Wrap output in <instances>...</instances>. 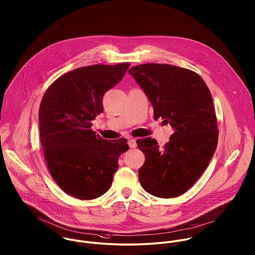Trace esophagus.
<instances>
[{"mask_svg": "<svg viewBox=\"0 0 255 255\" xmlns=\"http://www.w3.org/2000/svg\"><path fill=\"white\" fill-rule=\"evenodd\" d=\"M128 145H129V147H130V148H136L137 143H136V141H135L134 139H129V141H128Z\"/></svg>", "mask_w": 255, "mask_h": 255, "instance_id": "1", "label": "esophagus"}]
</instances>
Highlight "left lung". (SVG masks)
Segmentation results:
<instances>
[{"label": "left lung", "mask_w": 255, "mask_h": 255, "mask_svg": "<svg viewBox=\"0 0 255 255\" xmlns=\"http://www.w3.org/2000/svg\"><path fill=\"white\" fill-rule=\"evenodd\" d=\"M129 74L152 103L153 119L160 117L174 130L162 148L150 137L137 140L145 153L140 183L155 197H177L202 175L217 148L219 130L211 93L197 73L168 64L138 65Z\"/></svg>", "instance_id": "1"}]
</instances>
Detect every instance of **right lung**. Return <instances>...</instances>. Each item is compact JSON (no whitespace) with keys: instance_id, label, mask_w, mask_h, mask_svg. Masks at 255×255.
Listing matches in <instances>:
<instances>
[{"instance_id":"add662e5","label":"right lung","mask_w":255,"mask_h":255,"mask_svg":"<svg viewBox=\"0 0 255 255\" xmlns=\"http://www.w3.org/2000/svg\"><path fill=\"white\" fill-rule=\"evenodd\" d=\"M130 63L75 69L54 81L39 107L40 142L57 185L81 200L101 197L111 186L124 138L107 141L92 130L104 94L125 76Z\"/></svg>"}]
</instances>
